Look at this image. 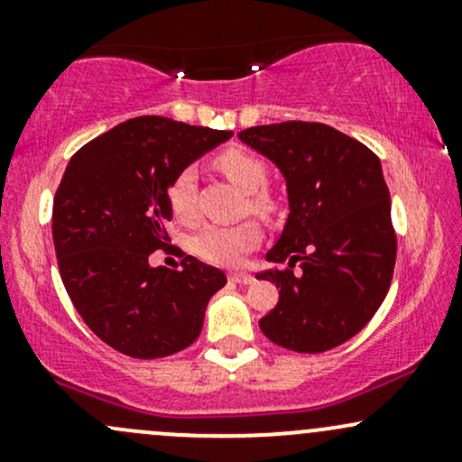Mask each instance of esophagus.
<instances>
[{
    "label": "esophagus",
    "instance_id": "34e87169",
    "mask_svg": "<svg viewBox=\"0 0 462 462\" xmlns=\"http://www.w3.org/2000/svg\"><path fill=\"white\" fill-rule=\"evenodd\" d=\"M230 280L236 284H252L254 278L249 273H230Z\"/></svg>",
    "mask_w": 462,
    "mask_h": 462
}]
</instances>
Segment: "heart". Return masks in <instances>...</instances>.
Segmentation results:
<instances>
[{"label":"heart","instance_id":"obj_1","mask_svg":"<svg viewBox=\"0 0 462 462\" xmlns=\"http://www.w3.org/2000/svg\"><path fill=\"white\" fill-rule=\"evenodd\" d=\"M217 167L226 173L236 187H241L245 193H254L249 198V208L258 215H267L272 210L269 201L261 190L267 187V167L261 158L252 156L243 150H227L217 158ZM195 169L184 167L176 178L171 180L167 190L169 208L173 217L182 224H190L198 217L195 208ZM261 241V227L252 221L238 226H208L199 230L190 241V247L204 261L215 264H236L252 252Z\"/></svg>","mask_w":462,"mask_h":462}]
</instances>
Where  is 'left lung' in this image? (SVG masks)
Here are the masks:
<instances>
[{
    "mask_svg": "<svg viewBox=\"0 0 462 462\" xmlns=\"http://www.w3.org/2000/svg\"><path fill=\"white\" fill-rule=\"evenodd\" d=\"M238 139L282 171L289 193V219L267 252V261L289 267L256 273L280 289L261 330L293 352H328L367 326L393 278L397 238L383 164L326 124L256 125Z\"/></svg>",
    "mask_w": 462,
    "mask_h": 462,
    "instance_id": "obj_1",
    "label": "left lung"
}]
</instances>
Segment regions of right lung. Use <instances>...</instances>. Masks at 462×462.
<instances>
[{"instance_id": "add662e5", "label": "right lung", "mask_w": 462, "mask_h": 462, "mask_svg": "<svg viewBox=\"0 0 462 462\" xmlns=\"http://www.w3.org/2000/svg\"><path fill=\"white\" fill-rule=\"evenodd\" d=\"M232 132L136 116L73 153L54 198L58 269L84 323L116 352L162 358L199 337L221 269L184 256L152 267L169 243L171 180Z\"/></svg>"}]
</instances>
